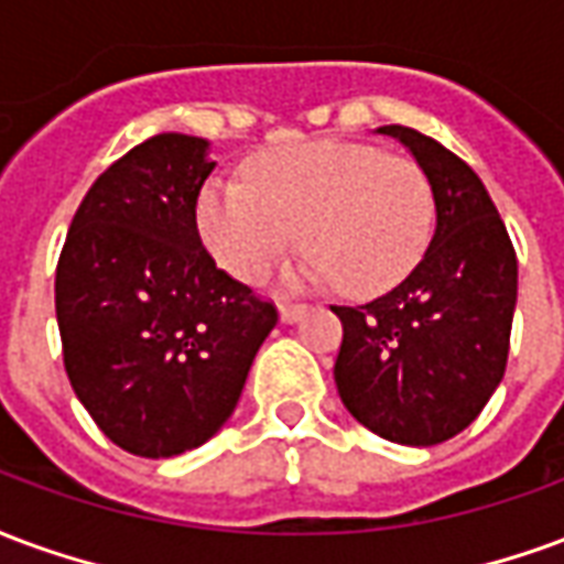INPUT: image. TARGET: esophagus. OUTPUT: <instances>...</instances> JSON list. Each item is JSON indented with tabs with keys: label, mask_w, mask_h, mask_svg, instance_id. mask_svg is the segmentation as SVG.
Returning a JSON list of instances; mask_svg holds the SVG:
<instances>
[{
	"label": "esophagus",
	"mask_w": 564,
	"mask_h": 564,
	"mask_svg": "<svg viewBox=\"0 0 564 564\" xmlns=\"http://www.w3.org/2000/svg\"><path fill=\"white\" fill-rule=\"evenodd\" d=\"M303 312H306L303 303H282V306H279V318H282V324H294L300 322Z\"/></svg>",
	"instance_id": "34e87169"
}]
</instances>
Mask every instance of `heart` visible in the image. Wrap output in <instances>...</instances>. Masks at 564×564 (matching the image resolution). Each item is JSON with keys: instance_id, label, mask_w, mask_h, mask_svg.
<instances>
[{"instance_id": "heart-1", "label": "heart", "mask_w": 564, "mask_h": 564, "mask_svg": "<svg viewBox=\"0 0 564 564\" xmlns=\"http://www.w3.org/2000/svg\"><path fill=\"white\" fill-rule=\"evenodd\" d=\"M197 231L242 282L261 279L303 240L288 279H339L381 294L409 276L433 231L430 180L412 159L348 141L288 143L254 155L246 180L213 176L197 195Z\"/></svg>"}]
</instances>
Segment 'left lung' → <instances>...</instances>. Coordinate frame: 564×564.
I'll use <instances>...</instances> for the list:
<instances>
[{"instance_id":"8db88e82","label":"left lung","mask_w":564,"mask_h":564,"mask_svg":"<svg viewBox=\"0 0 564 564\" xmlns=\"http://www.w3.org/2000/svg\"><path fill=\"white\" fill-rule=\"evenodd\" d=\"M430 180L433 240L400 285L343 322L333 367L343 405L388 442L430 447L475 421L499 388L517 306V254L480 176L442 143L381 126Z\"/></svg>"}]
</instances>
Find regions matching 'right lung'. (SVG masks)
<instances>
[{
  "label": "right lung",
  "instance_id": "obj_1",
  "mask_svg": "<svg viewBox=\"0 0 564 564\" xmlns=\"http://www.w3.org/2000/svg\"><path fill=\"white\" fill-rule=\"evenodd\" d=\"M209 141L155 134L86 192L56 264V322L77 400L147 459L219 433L279 315L197 234Z\"/></svg>",
  "mask_w": 564,
  "mask_h": 564
}]
</instances>
